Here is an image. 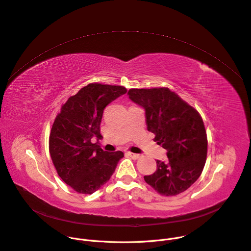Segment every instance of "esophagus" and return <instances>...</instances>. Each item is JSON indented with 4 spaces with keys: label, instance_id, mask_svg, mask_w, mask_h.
<instances>
[{
    "label": "esophagus",
    "instance_id": "34e87169",
    "mask_svg": "<svg viewBox=\"0 0 251 251\" xmlns=\"http://www.w3.org/2000/svg\"><path fill=\"white\" fill-rule=\"evenodd\" d=\"M127 154H128L131 158H133V159H139V158L141 157L140 154H136V153H132V152H127Z\"/></svg>",
    "mask_w": 251,
    "mask_h": 251
}]
</instances>
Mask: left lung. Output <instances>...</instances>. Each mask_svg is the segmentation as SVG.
<instances>
[{
	"label": "left lung",
	"instance_id": "obj_1",
	"mask_svg": "<svg viewBox=\"0 0 251 251\" xmlns=\"http://www.w3.org/2000/svg\"><path fill=\"white\" fill-rule=\"evenodd\" d=\"M129 98L145 110L147 129L167 150L166 161L144 180L158 193L177 195L199 178L206 161L207 136L199 113L168 88L130 89Z\"/></svg>",
	"mask_w": 251,
	"mask_h": 251
}]
</instances>
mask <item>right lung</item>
Returning a JSON list of instances; mask_svg holds the SVG:
<instances>
[{
	"instance_id": "right-lung-1",
	"label": "right lung",
	"mask_w": 251,
	"mask_h": 251,
	"mask_svg": "<svg viewBox=\"0 0 251 251\" xmlns=\"http://www.w3.org/2000/svg\"><path fill=\"white\" fill-rule=\"evenodd\" d=\"M127 92L123 86L89 84L70 97L55 119L49 150L58 175L82 194H92L111 178L122 151L107 152L92 143L99 138L105 107Z\"/></svg>"
}]
</instances>
